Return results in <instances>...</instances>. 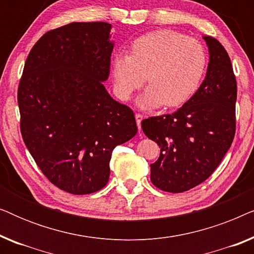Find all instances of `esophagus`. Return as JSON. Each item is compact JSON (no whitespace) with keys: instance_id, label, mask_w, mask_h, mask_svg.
<instances>
[{"instance_id":"34e87169","label":"esophagus","mask_w":254,"mask_h":254,"mask_svg":"<svg viewBox=\"0 0 254 254\" xmlns=\"http://www.w3.org/2000/svg\"><path fill=\"white\" fill-rule=\"evenodd\" d=\"M143 119V116L142 114H135V120H136V125H137V128L140 129L141 128V121Z\"/></svg>"}]
</instances>
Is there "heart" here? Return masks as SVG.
<instances>
[{
	"instance_id": "obj_1",
	"label": "heart",
	"mask_w": 254,
	"mask_h": 254,
	"mask_svg": "<svg viewBox=\"0 0 254 254\" xmlns=\"http://www.w3.org/2000/svg\"><path fill=\"white\" fill-rule=\"evenodd\" d=\"M206 65V51L197 40L173 30L152 31L131 44L130 55L114 57V91L128 100L147 79L150 86L138 98V107H178L199 89Z\"/></svg>"
}]
</instances>
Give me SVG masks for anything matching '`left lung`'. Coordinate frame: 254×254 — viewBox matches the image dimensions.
<instances>
[{"label":"left lung","mask_w":254,"mask_h":254,"mask_svg":"<svg viewBox=\"0 0 254 254\" xmlns=\"http://www.w3.org/2000/svg\"><path fill=\"white\" fill-rule=\"evenodd\" d=\"M209 52L206 77L192 98L172 114L142 120L143 133L161 148L150 164L151 183L182 193L203 183L231 147L237 84L230 58L218 40L203 36Z\"/></svg>","instance_id":"8db88e82"}]
</instances>
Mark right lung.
Wrapping results in <instances>:
<instances>
[{"instance_id": "right-lung-1", "label": "right lung", "mask_w": 254, "mask_h": 254, "mask_svg": "<svg viewBox=\"0 0 254 254\" xmlns=\"http://www.w3.org/2000/svg\"><path fill=\"white\" fill-rule=\"evenodd\" d=\"M111 29L74 22L48 31L31 50L18 86L24 143L52 184L77 195L106 185L113 149L137 131L133 111L104 86Z\"/></svg>"}]
</instances>
